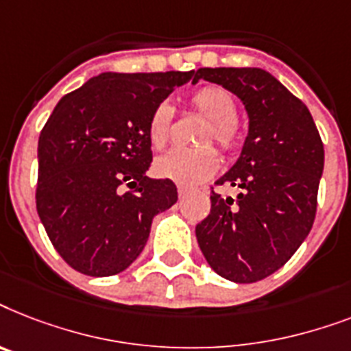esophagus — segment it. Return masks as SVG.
<instances>
[{
  "label": "esophagus",
  "mask_w": 351,
  "mask_h": 351,
  "mask_svg": "<svg viewBox=\"0 0 351 351\" xmlns=\"http://www.w3.org/2000/svg\"><path fill=\"white\" fill-rule=\"evenodd\" d=\"M178 193H179V197H184V195L189 193V189H186V186H178Z\"/></svg>",
  "instance_id": "obj_1"
}]
</instances>
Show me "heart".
I'll return each mask as SVG.
<instances>
[{
	"instance_id": "b5f03b06",
	"label": "heart",
	"mask_w": 351,
	"mask_h": 351,
	"mask_svg": "<svg viewBox=\"0 0 351 351\" xmlns=\"http://www.w3.org/2000/svg\"><path fill=\"white\" fill-rule=\"evenodd\" d=\"M190 106L199 117L206 119L195 136V148H173L154 165L159 178L192 186L212 178L219 167L217 145L223 154H234L241 145V127L237 121V103L226 88L219 85L199 86L190 94ZM173 108L162 101L152 110L147 123V137L154 150L167 147L172 130Z\"/></svg>"
}]
</instances>
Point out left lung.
I'll list each match as a JSON object with an SVG mask.
<instances>
[{
    "mask_svg": "<svg viewBox=\"0 0 351 351\" xmlns=\"http://www.w3.org/2000/svg\"><path fill=\"white\" fill-rule=\"evenodd\" d=\"M197 80L223 85L245 103L250 128L239 159L210 192V214L195 226L199 248L215 274L257 282L281 268L312 230L324 148L299 97L261 69H199Z\"/></svg>",
    "mask_w": 351,
    "mask_h": 351,
    "instance_id": "left-lung-1",
    "label": "left lung"
}]
</instances>
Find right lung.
Instances as JSON below:
<instances>
[{
    "mask_svg": "<svg viewBox=\"0 0 351 351\" xmlns=\"http://www.w3.org/2000/svg\"><path fill=\"white\" fill-rule=\"evenodd\" d=\"M190 72H105L56 105L38 143L36 208L50 243L92 277L127 270L154 215L178 201L170 179H150L147 123Z\"/></svg>",
    "mask_w": 351,
    "mask_h": 351,
    "instance_id": "1",
    "label": "right lung"
}]
</instances>
